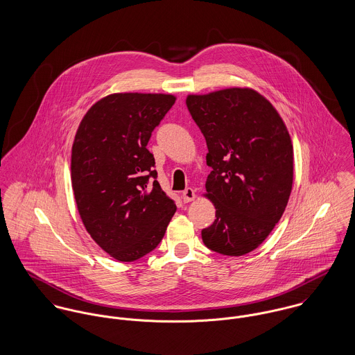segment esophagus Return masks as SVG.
Wrapping results in <instances>:
<instances>
[{
  "instance_id": "1",
  "label": "esophagus",
  "mask_w": 355,
  "mask_h": 355,
  "mask_svg": "<svg viewBox=\"0 0 355 355\" xmlns=\"http://www.w3.org/2000/svg\"><path fill=\"white\" fill-rule=\"evenodd\" d=\"M196 197V193L192 188H187L184 192H182V198L185 202H189V201H193Z\"/></svg>"
}]
</instances>
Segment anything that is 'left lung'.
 Listing matches in <instances>:
<instances>
[{
    "mask_svg": "<svg viewBox=\"0 0 355 355\" xmlns=\"http://www.w3.org/2000/svg\"><path fill=\"white\" fill-rule=\"evenodd\" d=\"M188 110L205 137L212 167L205 196L214 223L204 245L225 256L254 250L282 218L293 188V144L275 107L252 88L188 95Z\"/></svg>",
    "mask_w": 355,
    "mask_h": 355,
    "instance_id": "obj_1",
    "label": "left lung"
}]
</instances>
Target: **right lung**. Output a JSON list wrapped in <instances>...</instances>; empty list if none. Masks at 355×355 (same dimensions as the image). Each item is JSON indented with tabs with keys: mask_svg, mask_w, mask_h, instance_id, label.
I'll use <instances>...</instances> for the list:
<instances>
[{
	"mask_svg": "<svg viewBox=\"0 0 355 355\" xmlns=\"http://www.w3.org/2000/svg\"><path fill=\"white\" fill-rule=\"evenodd\" d=\"M174 102L171 94H112L92 105L78 128L71 178L80 218L119 261L154 250L177 209L162 191L147 150Z\"/></svg>",
	"mask_w": 355,
	"mask_h": 355,
	"instance_id": "1",
	"label": "right lung"
}]
</instances>
